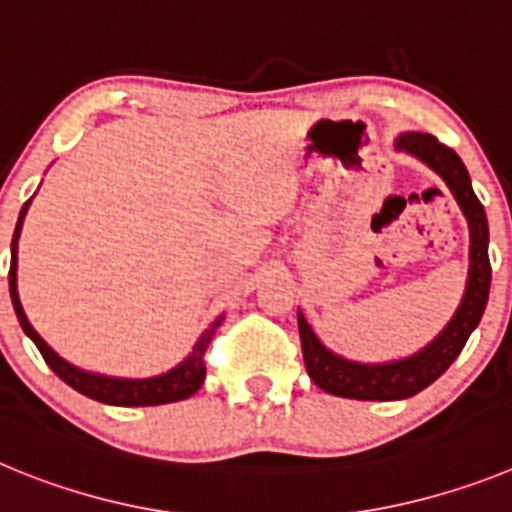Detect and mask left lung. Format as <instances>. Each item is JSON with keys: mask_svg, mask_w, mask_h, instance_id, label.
<instances>
[{"mask_svg": "<svg viewBox=\"0 0 512 512\" xmlns=\"http://www.w3.org/2000/svg\"><path fill=\"white\" fill-rule=\"evenodd\" d=\"M397 151H408L423 164L431 166L443 182L449 184L451 194L459 202L461 212L469 223V282L464 300L459 310L446 325L441 336L418 351L410 359L392 361V364H354L323 346L318 336L312 333L302 312H297V325H300L302 356H305L307 374L320 390L336 397H351V400H405V397L418 395L428 384L436 382L456 356L461 354L464 343L469 341L472 330L477 328L485 312L487 297H490V256H487V243H490V228H487V215L482 202L474 194L469 182L467 166L461 164L454 148L443 146L428 133H405L397 140Z\"/></svg>", "mask_w": 512, "mask_h": 512, "instance_id": "8db88e82", "label": "left lung"}]
</instances>
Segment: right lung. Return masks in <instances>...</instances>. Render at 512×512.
Listing matches in <instances>:
<instances>
[{
	"label": "right lung",
	"instance_id": "obj_1",
	"mask_svg": "<svg viewBox=\"0 0 512 512\" xmlns=\"http://www.w3.org/2000/svg\"><path fill=\"white\" fill-rule=\"evenodd\" d=\"M27 205L30 200L22 205L20 220H17L15 238H12V264H9V295H12V305H15L17 320H20L22 330L27 336L33 338V343L38 346V351L43 354L45 364L51 366L53 372L63 379V382L74 387L81 395L92 397L97 402H107V405H120V408H143V405H166V402H179L192 397L194 392L200 390L202 382H205V354L210 348L212 338H215L217 328L223 325L225 315L215 320L210 328L205 330V336H200V341L194 343L192 354L182 361V364L171 369V372L161 374V377L153 379H112V377H99V374L81 372L76 366H71L69 361H63L61 356L53 351L43 338L33 330V325L27 323L25 310L20 305V297H17V238H20L22 230V217H25Z\"/></svg>",
	"mask_w": 512,
	"mask_h": 512
}]
</instances>
